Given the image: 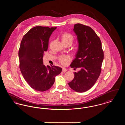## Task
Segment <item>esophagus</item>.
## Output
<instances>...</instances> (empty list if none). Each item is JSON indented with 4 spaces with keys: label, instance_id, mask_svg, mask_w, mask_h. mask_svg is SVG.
Segmentation results:
<instances>
[{
    "label": "esophagus",
    "instance_id": "esophagus-1",
    "mask_svg": "<svg viewBox=\"0 0 125 125\" xmlns=\"http://www.w3.org/2000/svg\"><path fill=\"white\" fill-rule=\"evenodd\" d=\"M66 71H67V70H66V68H64V67H63V68H62V72H63L65 73V72Z\"/></svg>",
    "mask_w": 125,
    "mask_h": 125
}]
</instances>
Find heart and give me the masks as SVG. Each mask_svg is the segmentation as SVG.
Returning a JSON list of instances; mask_svg holds the SVG:
<instances>
[{
	"label": "heart",
	"instance_id": "1",
	"mask_svg": "<svg viewBox=\"0 0 125 125\" xmlns=\"http://www.w3.org/2000/svg\"><path fill=\"white\" fill-rule=\"evenodd\" d=\"M62 42L63 43H72L73 40V37L71 34L68 33H64L61 36ZM71 60V58L69 55H61L59 58L60 63L63 65H65L68 61Z\"/></svg>",
	"mask_w": 125,
	"mask_h": 125
}]
</instances>
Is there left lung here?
Here are the masks:
<instances>
[{"instance_id":"obj_1","label":"left lung","mask_w":125,"mask_h":125,"mask_svg":"<svg viewBox=\"0 0 125 125\" xmlns=\"http://www.w3.org/2000/svg\"><path fill=\"white\" fill-rule=\"evenodd\" d=\"M73 28L79 45L70 66L80 70L74 73V77L68 85L76 92H84L93 86L100 74L104 52L101 40L92 29L80 23Z\"/></svg>"}]
</instances>
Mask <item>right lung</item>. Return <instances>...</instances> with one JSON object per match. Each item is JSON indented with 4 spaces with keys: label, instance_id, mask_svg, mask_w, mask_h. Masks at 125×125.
<instances>
[{
    "label": "right lung",
    "instance_id": "obj_1",
    "mask_svg": "<svg viewBox=\"0 0 125 125\" xmlns=\"http://www.w3.org/2000/svg\"><path fill=\"white\" fill-rule=\"evenodd\" d=\"M56 28L35 27L23 36L21 42L19 50L20 70L30 87L37 91L50 89L55 78L62 70L59 66H45L43 64L44 52L47 51L50 36Z\"/></svg>",
    "mask_w": 125,
    "mask_h": 125
}]
</instances>
